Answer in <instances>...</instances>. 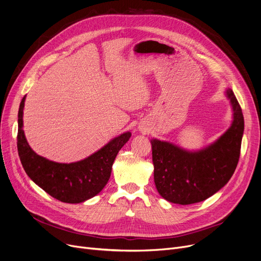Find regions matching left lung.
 <instances>
[{
  "instance_id": "obj_1",
  "label": "left lung",
  "mask_w": 261,
  "mask_h": 261,
  "mask_svg": "<svg viewBox=\"0 0 261 261\" xmlns=\"http://www.w3.org/2000/svg\"><path fill=\"white\" fill-rule=\"evenodd\" d=\"M230 102V127L211 145L186 150L170 142L150 140L154 183L159 194L174 204H194L220 190L234 174L244 130L242 110L231 89L225 90Z\"/></svg>"
}]
</instances>
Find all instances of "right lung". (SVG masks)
<instances>
[{
	"instance_id": "add662e5",
	"label": "right lung",
	"mask_w": 261,
	"mask_h": 261,
	"mask_svg": "<svg viewBox=\"0 0 261 261\" xmlns=\"http://www.w3.org/2000/svg\"><path fill=\"white\" fill-rule=\"evenodd\" d=\"M24 96L18 113V152L22 166L32 181L64 203H82L98 195L108 183L112 165L131 132L122 133L90 156L74 163H57L37 154L31 148L23 130Z\"/></svg>"
}]
</instances>
